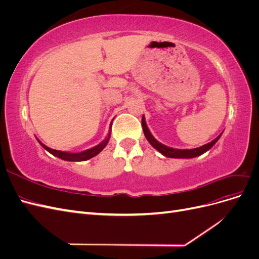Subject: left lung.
Returning a JSON list of instances; mask_svg holds the SVG:
<instances>
[{
  "label": "left lung",
  "instance_id": "left-lung-1",
  "mask_svg": "<svg viewBox=\"0 0 259 259\" xmlns=\"http://www.w3.org/2000/svg\"><path fill=\"white\" fill-rule=\"evenodd\" d=\"M142 125H143V130H144V134L147 138V140L149 143H150V145L156 149L160 153H162L164 156H167V158H174V159H192V158H195V156H199L201 154H203L204 152L208 151L209 149L213 147L217 142L218 139L221 138L222 134L217 136L214 140H211L210 143L206 144V145H203L199 148H194V149H175V148H171V147H167L165 145L161 144L160 142H158L156 140L152 134L151 132L149 131L147 124H146V121H145V116H143L142 119Z\"/></svg>",
  "mask_w": 259,
  "mask_h": 259
}]
</instances>
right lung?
<instances>
[{
    "label": "right lung",
    "mask_w": 259,
    "mask_h": 259,
    "mask_svg": "<svg viewBox=\"0 0 259 259\" xmlns=\"http://www.w3.org/2000/svg\"><path fill=\"white\" fill-rule=\"evenodd\" d=\"M110 135H111V128L109 131V134L108 136L105 138V140H103L99 145L93 147L91 149H88V150L82 151V152H66V151H59V150H55V149L49 148L48 146H45L44 144H42L40 140L37 138V142L40 143V145L45 149V150H48L50 153H52L53 155L57 156V158L61 159V160H65V161H70V162H81V161H86L89 159L94 158V156H96L103 149L107 146L109 139H110Z\"/></svg>",
    "instance_id": "obj_1"
}]
</instances>
